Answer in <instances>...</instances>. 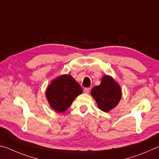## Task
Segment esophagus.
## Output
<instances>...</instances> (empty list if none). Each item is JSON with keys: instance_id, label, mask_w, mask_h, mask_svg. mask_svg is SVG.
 <instances>
[{"instance_id": "obj_1", "label": "esophagus", "mask_w": 159, "mask_h": 159, "mask_svg": "<svg viewBox=\"0 0 159 159\" xmlns=\"http://www.w3.org/2000/svg\"><path fill=\"white\" fill-rule=\"evenodd\" d=\"M89 91H90V89H89V88H84V92L85 93H88L89 92Z\"/></svg>"}]
</instances>
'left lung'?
<instances>
[{
  "label": "left lung",
  "instance_id": "obj_1",
  "mask_svg": "<svg viewBox=\"0 0 159 159\" xmlns=\"http://www.w3.org/2000/svg\"><path fill=\"white\" fill-rule=\"evenodd\" d=\"M91 95L96 101L99 109L108 112L120 102L121 89L112 76L106 75L102 77L101 84L91 89Z\"/></svg>",
  "mask_w": 159,
  "mask_h": 159
}]
</instances>
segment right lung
<instances>
[{"mask_svg": "<svg viewBox=\"0 0 159 159\" xmlns=\"http://www.w3.org/2000/svg\"><path fill=\"white\" fill-rule=\"evenodd\" d=\"M82 93V87L70 75H62L52 80L47 86L45 96L50 107L61 113L68 110Z\"/></svg>", "mask_w": 159, "mask_h": 159, "instance_id": "1", "label": "right lung"}]
</instances>
